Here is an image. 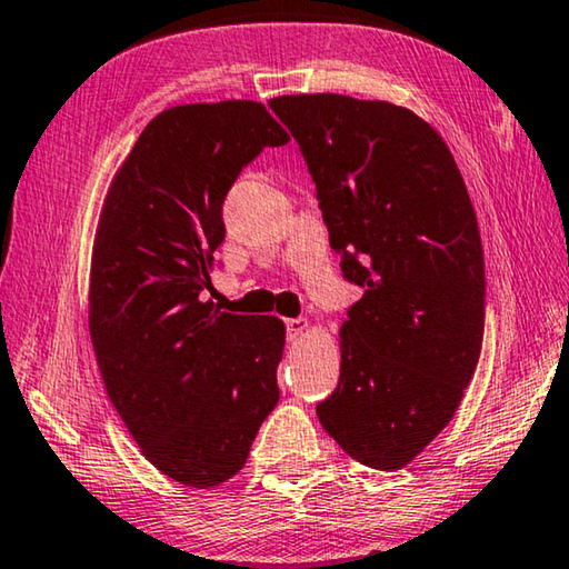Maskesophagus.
<instances>
[{
  "label": "esophagus",
  "instance_id": "1",
  "mask_svg": "<svg viewBox=\"0 0 569 569\" xmlns=\"http://www.w3.org/2000/svg\"><path fill=\"white\" fill-rule=\"evenodd\" d=\"M306 326H308L306 319H286V336H288V341H296L298 336H301V333L306 331Z\"/></svg>",
  "mask_w": 569,
  "mask_h": 569
}]
</instances>
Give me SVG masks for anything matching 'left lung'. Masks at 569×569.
Segmentation results:
<instances>
[{
  "instance_id": "left-lung-1",
  "label": "left lung",
  "mask_w": 569,
  "mask_h": 569,
  "mask_svg": "<svg viewBox=\"0 0 569 569\" xmlns=\"http://www.w3.org/2000/svg\"><path fill=\"white\" fill-rule=\"evenodd\" d=\"M301 148L346 281L341 377L316 407L346 455L401 469L455 417L485 336V253L447 142L411 110L346 94L271 100Z\"/></svg>"
}]
</instances>
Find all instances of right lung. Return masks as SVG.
<instances>
[{
    "instance_id": "obj_1",
    "label": "right lung",
    "mask_w": 569,
    "mask_h": 569,
    "mask_svg": "<svg viewBox=\"0 0 569 569\" xmlns=\"http://www.w3.org/2000/svg\"><path fill=\"white\" fill-rule=\"evenodd\" d=\"M291 140L261 102L162 110L104 198L90 336L112 407L162 475L218 487L278 403L286 326L200 301L223 243V200L263 148Z\"/></svg>"
}]
</instances>
